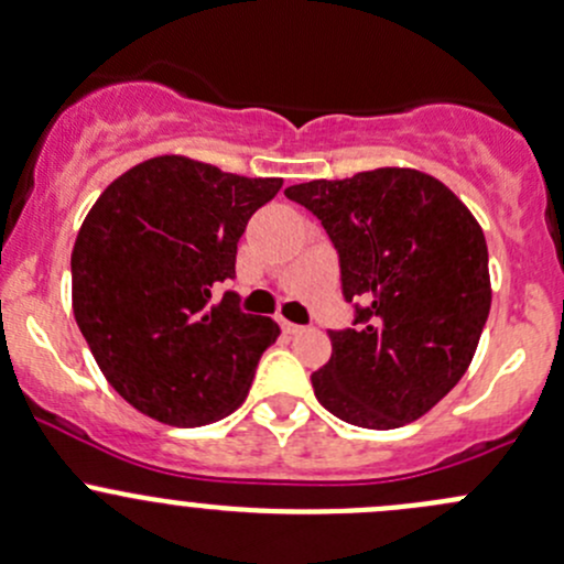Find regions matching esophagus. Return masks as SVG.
Returning <instances> with one entry per match:
<instances>
[{
	"mask_svg": "<svg viewBox=\"0 0 564 564\" xmlns=\"http://www.w3.org/2000/svg\"><path fill=\"white\" fill-rule=\"evenodd\" d=\"M281 329L286 332V335H297L302 327H297V324H292V322H286V318H281Z\"/></svg>",
	"mask_w": 564,
	"mask_h": 564,
	"instance_id": "34e87169",
	"label": "esophagus"
}]
</instances>
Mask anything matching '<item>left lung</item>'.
<instances>
[{
	"mask_svg": "<svg viewBox=\"0 0 564 564\" xmlns=\"http://www.w3.org/2000/svg\"><path fill=\"white\" fill-rule=\"evenodd\" d=\"M340 253L357 327L329 332L332 357L311 376L343 422L397 430L437 405L465 376L491 307L481 224L437 177L378 167L289 186Z\"/></svg>",
	"mask_w": 564,
	"mask_h": 564,
	"instance_id": "1",
	"label": "left lung"
}]
</instances>
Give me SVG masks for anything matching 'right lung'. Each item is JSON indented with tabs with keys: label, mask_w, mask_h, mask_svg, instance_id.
I'll return each instance as SVG.
<instances>
[{
	"label": "right lung",
	"mask_w": 564,
	"mask_h": 564,
	"mask_svg": "<svg viewBox=\"0 0 564 564\" xmlns=\"http://www.w3.org/2000/svg\"><path fill=\"white\" fill-rule=\"evenodd\" d=\"M281 177H246L188 156L134 164L99 194L73 248V313L108 383L170 426H203L246 402L281 327L240 313L237 242Z\"/></svg>",
	"instance_id": "obj_1"
}]
</instances>
